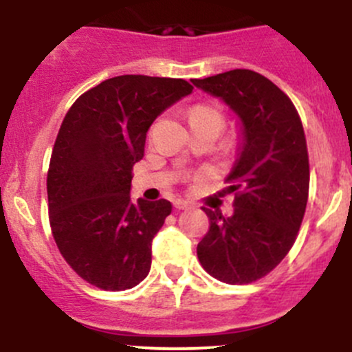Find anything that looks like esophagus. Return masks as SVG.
Segmentation results:
<instances>
[{
	"label": "esophagus",
	"instance_id": "esophagus-1",
	"mask_svg": "<svg viewBox=\"0 0 352 352\" xmlns=\"http://www.w3.org/2000/svg\"><path fill=\"white\" fill-rule=\"evenodd\" d=\"M173 206H175L177 209H189L190 206H192V202L186 201V199H177V201L173 202Z\"/></svg>",
	"mask_w": 352,
	"mask_h": 352
}]
</instances>
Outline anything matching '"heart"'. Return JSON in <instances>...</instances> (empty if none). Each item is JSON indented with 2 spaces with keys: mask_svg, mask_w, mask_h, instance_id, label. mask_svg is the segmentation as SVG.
Here are the masks:
<instances>
[{
  "mask_svg": "<svg viewBox=\"0 0 352 352\" xmlns=\"http://www.w3.org/2000/svg\"><path fill=\"white\" fill-rule=\"evenodd\" d=\"M189 120L190 124H214L219 129H223V126H225V117H223V113L216 107H211V105H197V107H194L189 113Z\"/></svg>",
  "mask_w": 352,
  "mask_h": 352,
  "instance_id": "obj_1",
  "label": "heart"
}]
</instances>
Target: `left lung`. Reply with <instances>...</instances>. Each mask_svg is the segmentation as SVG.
Listing matches in <instances>:
<instances>
[{
    "instance_id": "obj_1",
    "label": "left lung",
    "mask_w": 352,
    "mask_h": 352,
    "mask_svg": "<svg viewBox=\"0 0 352 352\" xmlns=\"http://www.w3.org/2000/svg\"><path fill=\"white\" fill-rule=\"evenodd\" d=\"M192 83L225 102L242 131L226 177L235 209L228 218L204 209L209 232L197 257L218 281L248 285L286 257L303 221L310 186L305 131L289 97L255 71L232 69Z\"/></svg>"
}]
</instances>
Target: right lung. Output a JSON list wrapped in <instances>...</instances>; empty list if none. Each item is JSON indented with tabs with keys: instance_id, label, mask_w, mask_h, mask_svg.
Listing matches in <instances>:
<instances>
[{
	"instance_id": "1",
	"label": "right lung",
	"mask_w": 352,
	"mask_h": 352,
	"mask_svg": "<svg viewBox=\"0 0 352 352\" xmlns=\"http://www.w3.org/2000/svg\"><path fill=\"white\" fill-rule=\"evenodd\" d=\"M190 94L179 78L124 74L67 110L49 163V221L65 261L90 285L131 289L150 272L151 242L172 204L131 201L133 166L153 120Z\"/></svg>"
}]
</instances>
